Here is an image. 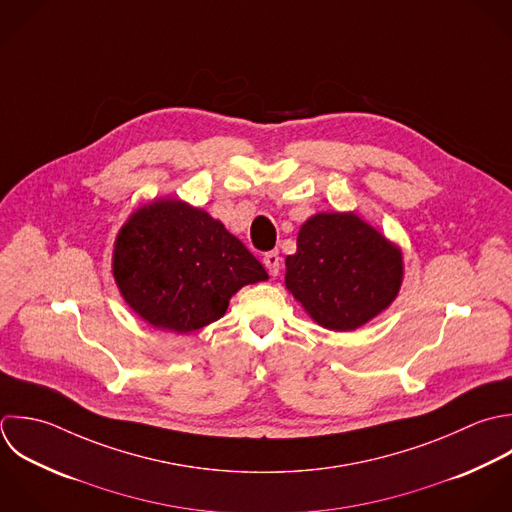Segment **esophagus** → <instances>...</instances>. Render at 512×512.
Wrapping results in <instances>:
<instances>
[{"label":"esophagus","mask_w":512,"mask_h":512,"mask_svg":"<svg viewBox=\"0 0 512 512\" xmlns=\"http://www.w3.org/2000/svg\"><path fill=\"white\" fill-rule=\"evenodd\" d=\"M263 263H265V267H267L269 275H273V277H277V275H279V269H281V257H279V253H277V251H269V253H265Z\"/></svg>","instance_id":"obj_1"}]
</instances>
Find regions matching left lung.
Listing matches in <instances>:
<instances>
[{
	"mask_svg": "<svg viewBox=\"0 0 512 512\" xmlns=\"http://www.w3.org/2000/svg\"><path fill=\"white\" fill-rule=\"evenodd\" d=\"M285 285L311 319L355 331L385 311L403 283V253L355 213H317L285 259Z\"/></svg>",
	"mask_w": 512,
	"mask_h": 512,
	"instance_id": "left-lung-1",
	"label": "left lung"
}]
</instances>
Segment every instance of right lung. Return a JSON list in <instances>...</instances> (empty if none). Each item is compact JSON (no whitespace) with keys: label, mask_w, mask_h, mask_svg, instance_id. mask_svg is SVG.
I'll list each match as a JSON object with an SVG mask.
<instances>
[{"label":"right lung","mask_w":512,"mask_h":512,"mask_svg":"<svg viewBox=\"0 0 512 512\" xmlns=\"http://www.w3.org/2000/svg\"><path fill=\"white\" fill-rule=\"evenodd\" d=\"M113 277L143 321L175 333L221 319L241 287L269 279L221 221L175 199L151 201L127 219L115 239Z\"/></svg>","instance_id":"1"}]
</instances>
